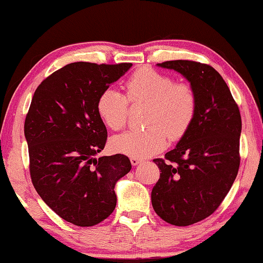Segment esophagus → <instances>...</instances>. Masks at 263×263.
Instances as JSON below:
<instances>
[{"label": "esophagus", "instance_id": "1", "mask_svg": "<svg viewBox=\"0 0 263 263\" xmlns=\"http://www.w3.org/2000/svg\"><path fill=\"white\" fill-rule=\"evenodd\" d=\"M130 160H131L132 166H137V164H139V163L142 161L141 159H139V158H135V157H132Z\"/></svg>", "mask_w": 263, "mask_h": 263}]
</instances>
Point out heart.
I'll use <instances>...</instances> for the list:
<instances>
[{
  "label": "heart",
  "mask_w": 263,
  "mask_h": 263,
  "mask_svg": "<svg viewBox=\"0 0 263 263\" xmlns=\"http://www.w3.org/2000/svg\"><path fill=\"white\" fill-rule=\"evenodd\" d=\"M125 96L114 88H106L97 100V114L111 131L125 126L130 103L148 105L144 131H128L114 137L110 147L114 152L142 158L166 147L168 137L176 140L185 135L194 122L197 100L189 84L175 83L166 74L149 67L133 72L125 84Z\"/></svg>",
  "instance_id": "b5f03b06"
}]
</instances>
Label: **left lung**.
Returning <instances> with one entry per match:
<instances>
[{"instance_id":"obj_1","label":"left lung","mask_w":263,"mask_h":263,"mask_svg":"<svg viewBox=\"0 0 263 263\" xmlns=\"http://www.w3.org/2000/svg\"><path fill=\"white\" fill-rule=\"evenodd\" d=\"M190 82L197 110L189 130L164 159H154L160 179L152 205L164 221L188 226L212 215L237 177L241 116L228 84L206 64L173 60L158 64Z\"/></svg>"}]
</instances>
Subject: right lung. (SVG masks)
<instances>
[{
	"label": "right lung",
	"mask_w": 263,
	"mask_h": 263,
	"mask_svg": "<svg viewBox=\"0 0 263 263\" xmlns=\"http://www.w3.org/2000/svg\"><path fill=\"white\" fill-rule=\"evenodd\" d=\"M131 66L73 62L44 80L31 101L24 123L31 180L43 201L77 226L114 212L115 185L131 171L126 155L95 158L108 138L97 100Z\"/></svg>",
	"instance_id": "add662e5"
}]
</instances>
